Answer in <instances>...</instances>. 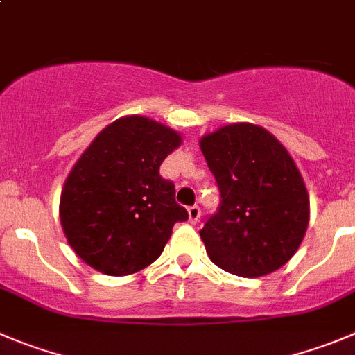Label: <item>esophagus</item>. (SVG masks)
I'll return each mask as SVG.
<instances>
[{"instance_id": "obj_1", "label": "esophagus", "mask_w": 355, "mask_h": 355, "mask_svg": "<svg viewBox=\"0 0 355 355\" xmlns=\"http://www.w3.org/2000/svg\"><path fill=\"white\" fill-rule=\"evenodd\" d=\"M188 219H190L191 225H195V223L200 219V207H198V205H191V207H188Z\"/></svg>"}]
</instances>
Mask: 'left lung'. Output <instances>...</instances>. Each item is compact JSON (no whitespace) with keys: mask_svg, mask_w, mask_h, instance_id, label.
Here are the masks:
<instances>
[{"mask_svg":"<svg viewBox=\"0 0 355 355\" xmlns=\"http://www.w3.org/2000/svg\"><path fill=\"white\" fill-rule=\"evenodd\" d=\"M200 150L221 191L218 212L200 230L211 261L249 279L284 266L310 219L309 191L288 150L248 121L205 134Z\"/></svg>","mask_w":355,"mask_h":355,"instance_id":"left-lung-1","label":"left lung"}]
</instances>
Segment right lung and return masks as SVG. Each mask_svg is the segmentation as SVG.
I'll list each match as a JSON object with an SVG mask.
<instances>
[{
    "label": "right lung",
    "mask_w": 355,
    "mask_h": 355,
    "mask_svg": "<svg viewBox=\"0 0 355 355\" xmlns=\"http://www.w3.org/2000/svg\"><path fill=\"white\" fill-rule=\"evenodd\" d=\"M183 139L151 118L121 116L101 130L71 168L59 216L73 251L106 275H130L150 266L187 221V209L164 180L162 162Z\"/></svg>",
    "instance_id": "right-lung-1"
}]
</instances>
